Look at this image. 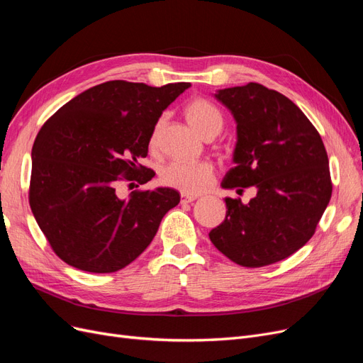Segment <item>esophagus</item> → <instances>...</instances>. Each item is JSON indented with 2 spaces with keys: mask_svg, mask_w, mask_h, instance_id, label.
<instances>
[{
  "mask_svg": "<svg viewBox=\"0 0 363 363\" xmlns=\"http://www.w3.org/2000/svg\"><path fill=\"white\" fill-rule=\"evenodd\" d=\"M197 196L189 194V193H181V203H190L193 201H196Z\"/></svg>",
  "mask_w": 363,
  "mask_h": 363,
  "instance_id": "esophagus-1",
  "label": "esophagus"
}]
</instances>
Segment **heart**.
<instances>
[{
    "instance_id": "b5f03b06",
    "label": "heart",
    "mask_w": 363,
    "mask_h": 363,
    "mask_svg": "<svg viewBox=\"0 0 363 363\" xmlns=\"http://www.w3.org/2000/svg\"><path fill=\"white\" fill-rule=\"evenodd\" d=\"M185 119L193 130L205 140L214 138L223 128V116L216 105L203 98L191 99L185 105ZM160 125L152 131L149 146L155 147L158 142ZM214 178V167L206 161L201 162H170L161 170V182L182 193L197 194L205 191Z\"/></svg>"
}]
</instances>
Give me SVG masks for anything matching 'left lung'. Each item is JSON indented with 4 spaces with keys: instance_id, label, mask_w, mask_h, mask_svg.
<instances>
[{
    "instance_id": "left-lung-1",
    "label": "left lung",
    "mask_w": 363,
    "mask_h": 363,
    "mask_svg": "<svg viewBox=\"0 0 363 363\" xmlns=\"http://www.w3.org/2000/svg\"><path fill=\"white\" fill-rule=\"evenodd\" d=\"M237 123L223 189L255 186L249 203L226 197V218L209 240L230 261L256 268L282 261L313 235L332 181L323 140L297 105L258 83L214 93Z\"/></svg>"
}]
</instances>
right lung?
<instances>
[{
  "label": "right lung",
  "instance_id": "right-lung-1",
  "mask_svg": "<svg viewBox=\"0 0 363 363\" xmlns=\"http://www.w3.org/2000/svg\"><path fill=\"white\" fill-rule=\"evenodd\" d=\"M190 83L150 87L116 79L65 104L45 122L31 150L30 206L58 258L89 273H114L154 240L179 203L169 186L118 196L123 179L146 184L155 125Z\"/></svg>",
  "mask_w": 363,
  "mask_h": 363
}]
</instances>
